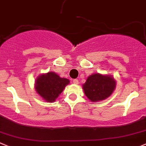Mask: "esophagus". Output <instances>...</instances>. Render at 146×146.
<instances>
[{
    "instance_id": "obj_1",
    "label": "esophagus",
    "mask_w": 146,
    "mask_h": 146,
    "mask_svg": "<svg viewBox=\"0 0 146 146\" xmlns=\"http://www.w3.org/2000/svg\"><path fill=\"white\" fill-rule=\"evenodd\" d=\"M73 83H74V84H78V79H73Z\"/></svg>"
}]
</instances>
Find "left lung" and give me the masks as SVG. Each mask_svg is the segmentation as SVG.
<instances>
[{"label":"left lung","mask_w":146,"mask_h":146,"mask_svg":"<svg viewBox=\"0 0 146 146\" xmlns=\"http://www.w3.org/2000/svg\"><path fill=\"white\" fill-rule=\"evenodd\" d=\"M86 97L93 102L100 101L111 96L115 88L113 78L96 73L89 76L83 86Z\"/></svg>","instance_id":"left-lung-1"}]
</instances>
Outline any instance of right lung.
Listing matches in <instances>:
<instances>
[{
  "label": "right lung",
  "mask_w": 146,
  "mask_h": 146,
  "mask_svg": "<svg viewBox=\"0 0 146 146\" xmlns=\"http://www.w3.org/2000/svg\"><path fill=\"white\" fill-rule=\"evenodd\" d=\"M69 82L68 79L60 78L53 72H49L38 77L35 80V90L46 101L53 102L63 92Z\"/></svg>",
  "instance_id": "1"
}]
</instances>
